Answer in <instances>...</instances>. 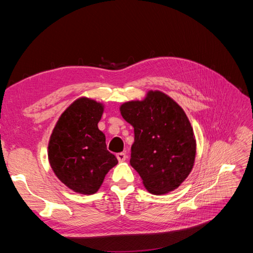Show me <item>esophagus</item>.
Here are the masks:
<instances>
[{
	"label": "esophagus",
	"instance_id": "esophagus-1",
	"mask_svg": "<svg viewBox=\"0 0 253 253\" xmlns=\"http://www.w3.org/2000/svg\"><path fill=\"white\" fill-rule=\"evenodd\" d=\"M117 159L119 160L120 163H122V162H126V159L127 158V156H126V153H125V152H120V153H117Z\"/></svg>",
	"mask_w": 253,
	"mask_h": 253
}]
</instances>
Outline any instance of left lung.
Wrapping results in <instances>:
<instances>
[{
	"label": "left lung",
	"instance_id": "left-lung-1",
	"mask_svg": "<svg viewBox=\"0 0 253 253\" xmlns=\"http://www.w3.org/2000/svg\"><path fill=\"white\" fill-rule=\"evenodd\" d=\"M120 112L134 127L131 166L153 194L177 188L192 170L196 143L185 112L173 99L150 91L143 101H129Z\"/></svg>",
	"mask_w": 253,
	"mask_h": 253
}]
</instances>
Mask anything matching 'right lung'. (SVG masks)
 Returning <instances> with one entry per match:
<instances>
[{
	"label": "right lung",
	"mask_w": 253,
	"mask_h": 253,
	"mask_svg": "<svg viewBox=\"0 0 253 253\" xmlns=\"http://www.w3.org/2000/svg\"><path fill=\"white\" fill-rule=\"evenodd\" d=\"M102 104L80 98L61 115L48 145L51 169L68 188L82 194L96 193L105 175L118 164L106 149L98 128Z\"/></svg>",
	"instance_id": "1"
}]
</instances>
